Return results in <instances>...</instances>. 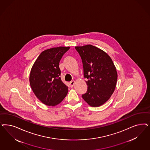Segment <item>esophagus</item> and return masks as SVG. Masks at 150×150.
<instances>
[{
	"instance_id": "1",
	"label": "esophagus",
	"mask_w": 150,
	"mask_h": 150,
	"mask_svg": "<svg viewBox=\"0 0 150 150\" xmlns=\"http://www.w3.org/2000/svg\"><path fill=\"white\" fill-rule=\"evenodd\" d=\"M74 83H75V82H74V81H72L70 82H69V86L71 87H73V86H74Z\"/></svg>"
}]
</instances>
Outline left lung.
<instances>
[{
  "label": "left lung",
  "mask_w": 150,
  "mask_h": 150,
  "mask_svg": "<svg viewBox=\"0 0 150 150\" xmlns=\"http://www.w3.org/2000/svg\"><path fill=\"white\" fill-rule=\"evenodd\" d=\"M82 61L83 75L87 79V92L82 95L90 106L104 104L115 90L117 74L109 56L91 45L75 47Z\"/></svg>",
  "instance_id": "1"
}]
</instances>
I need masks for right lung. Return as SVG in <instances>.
Instances as JSON below:
<instances>
[{"label": "right lung", "mask_w": 150, "mask_h": 150, "mask_svg": "<svg viewBox=\"0 0 150 150\" xmlns=\"http://www.w3.org/2000/svg\"><path fill=\"white\" fill-rule=\"evenodd\" d=\"M69 49V47H58L44 51L31 68L30 86L35 96L45 105L55 106L67 94L68 87L59 77V63Z\"/></svg>", "instance_id": "add662e5"}]
</instances>
